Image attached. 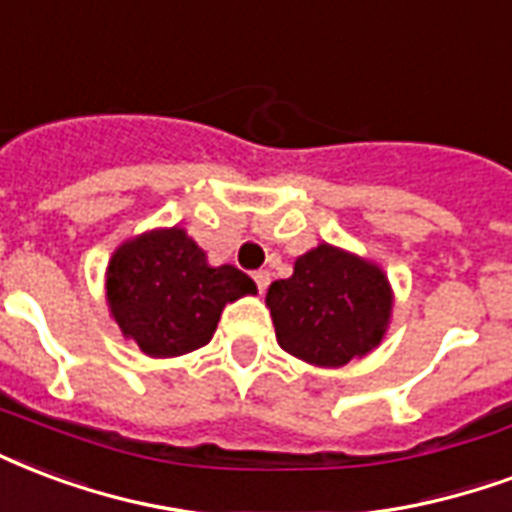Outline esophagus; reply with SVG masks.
<instances>
[{"mask_svg":"<svg viewBox=\"0 0 512 512\" xmlns=\"http://www.w3.org/2000/svg\"><path fill=\"white\" fill-rule=\"evenodd\" d=\"M253 280H256V288H259L261 294H264V291H267V286H270V272L267 270L253 272Z\"/></svg>","mask_w":512,"mask_h":512,"instance_id":"obj_1","label":"esophagus"}]
</instances>
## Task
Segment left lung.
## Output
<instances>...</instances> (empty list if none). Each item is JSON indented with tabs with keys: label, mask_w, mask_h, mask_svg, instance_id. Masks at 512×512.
Listing matches in <instances>:
<instances>
[{
	"label": "left lung",
	"mask_w": 512,
	"mask_h": 512,
	"mask_svg": "<svg viewBox=\"0 0 512 512\" xmlns=\"http://www.w3.org/2000/svg\"><path fill=\"white\" fill-rule=\"evenodd\" d=\"M267 307L283 351L315 367H343L386 334L391 288L386 275L353 253L318 245L275 280Z\"/></svg>",
	"instance_id": "left-lung-1"
}]
</instances>
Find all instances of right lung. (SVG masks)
<instances>
[{
    "mask_svg": "<svg viewBox=\"0 0 512 512\" xmlns=\"http://www.w3.org/2000/svg\"><path fill=\"white\" fill-rule=\"evenodd\" d=\"M245 294H256V283L232 264L210 267L178 226L124 242L107 267L110 313L153 359L210 343L226 302Z\"/></svg>",
    "mask_w": 512,
    "mask_h": 512,
    "instance_id": "1",
    "label": "right lung"
}]
</instances>
